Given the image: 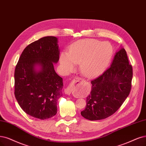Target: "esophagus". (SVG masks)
Instances as JSON below:
<instances>
[{"instance_id":"esophagus-1","label":"esophagus","mask_w":146,"mask_h":146,"mask_svg":"<svg viewBox=\"0 0 146 146\" xmlns=\"http://www.w3.org/2000/svg\"><path fill=\"white\" fill-rule=\"evenodd\" d=\"M80 79H79L78 78H76L75 79H74L72 80V82L70 83V85H68V87H67L66 89L64 90L65 94H67V95H70V94H71V88H70V86H72V85H74L77 82L79 81Z\"/></svg>"}]
</instances>
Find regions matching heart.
<instances>
[{"label": "heart", "instance_id": "heart-1", "mask_svg": "<svg viewBox=\"0 0 146 146\" xmlns=\"http://www.w3.org/2000/svg\"><path fill=\"white\" fill-rule=\"evenodd\" d=\"M112 47L107 42L96 40H84L72 45L69 53L62 52L60 64L66 72H70L75 64H80V71L88 78L100 74L108 65L112 55Z\"/></svg>", "mask_w": 146, "mask_h": 146}]
</instances>
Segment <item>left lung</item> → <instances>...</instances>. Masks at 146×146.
I'll use <instances>...</instances> for the list:
<instances>
[{"label": "left lung", "mask_w": 146, "mask_h": 146, "mask_svg": "<svg viewBox=\"0 0 146 146\" xmlns=\"http://www.w3.org/2000/svg\"><path fill=\"white\" fill-rule=\"evenodd\" d=\"M133 76L124 48L116 52L111 66L91 80V91L80 114L86 119L99 120L112 115L120 108L130 93Z\"/></svg>", "instance_id": "1"}]
</instances>
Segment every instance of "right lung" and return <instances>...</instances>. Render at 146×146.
Instances as JSON below:
<instances>
[{
    "label": "right lung",
    "instance_id": "right-lung-1",
    "mask_svg": "<svg viewBox=\"0 0 146 146\" xmlns=\"http://www.w3.org/2000/svg\"><path fill=\"white\" fill-rule=\"evenodd\" d=\"M58 38L42 37L27 46L14 72V94L27 114L41 120L55 115L62 96V78L54 69L59 59Z\"/></svg>",
    "mask_w": 146,
    "mask_h": 146
}]
</instances>
